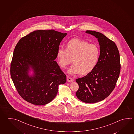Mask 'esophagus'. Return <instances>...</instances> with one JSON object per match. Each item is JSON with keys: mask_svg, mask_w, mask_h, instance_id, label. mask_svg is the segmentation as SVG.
Instances as JSON below:
<instances>
[{"mask_svg": "<svg viewBox=\"0 0 134 134\" xmlns=\"http://www.w3.org/2000/svg\"><path fill=\"white\" fill-rule=\"evenodd\" d=\"M67 81L69 82H73L74 81V80L71 78V77H67Z\"/></svg>", "mask_w": 134, "mask_h": 134, "instance_id": "34e87169", "label": "esophagus"}]
</instances>
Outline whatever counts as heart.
<instances>
[{"mask_svg": "<svg viewBox=\"0 0 134 134\" xmlns=\"http://www.w3.org/2000/svg\"><path fill=\"white\" fill-rule=\"evenodd\" d=\"M100 49L95 44L79 39H73L66 43V48L60 46L57 52L58 61L62 68H66L71 62L69 73L85 75L91 72L99 60Z\"/></svg>", "mask_w": 134, "mask_h": 134, "instance_id": "b5f03b06", "label": "heart"}]
</instances>
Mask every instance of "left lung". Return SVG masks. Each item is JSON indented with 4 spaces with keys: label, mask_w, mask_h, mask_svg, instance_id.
Here are the masks:
<instances>
[{
    "label": "left lung",
    "mask_w": 134,
    "mask_h": 134,
    "mask_svg": "<svg viewBox=\"0 0 134 134\" xmlns=\"http://www.w3.org/2000/svg\"><path fill=\"white\" fill-rule=\"evenodd\" d=\"M99 43L100 55L95 68L86 76L76 80L79 86L76 96L83 102L97 103L105 99L114 90L119 77V52L115 43L99 32L87 31Z\"/></svg>",
    "instance_id": "1"
}]
</instances>
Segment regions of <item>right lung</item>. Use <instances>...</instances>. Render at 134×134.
I'll use <instances>...</instances> for the list:
<instances>
[{"label":"right lung","mask_w":134,"mask_h":134,"mask_svg":"<svg viewBox=\"0 0 134 134\" xmlns=\"http://www.w3.org/2000/svg\"><path fill=\"white\" fill-rule=\"evenodd\" d=\"M67 34L54 30L35 31L21 38L13 52L10 75L19 94L26 101L45 105L54 99L66 75L57 62L60 43ZM31 69L33 75L30 76Z\"/></svg>","instance_id":"obj_1"}]
</instances>
